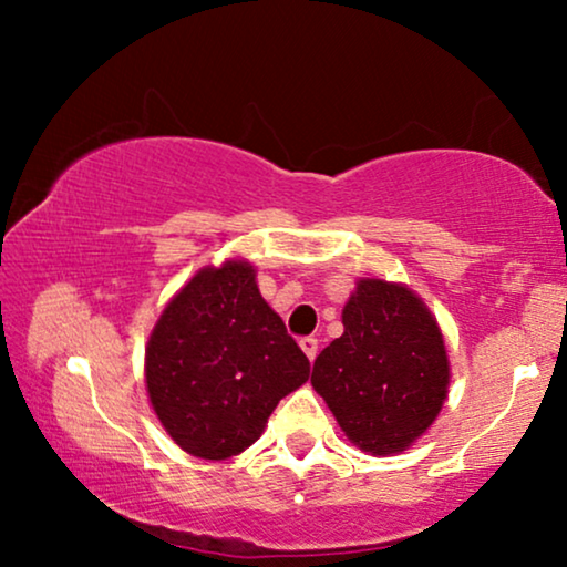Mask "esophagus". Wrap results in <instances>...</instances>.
<instances>
[{
    "label": "esophagus",
    "mask_w": 567,
    "mask_h": 567,
    "mask_svg": "<svg viewBox=\"0 0 567 567\" xmlns=\"http://www.w3.org/2000/svg\"><path fill=\"white\" fill-rule=\"evenodd\" d=\"M299 346H301V351L307 353V359H309V361H315L317 351H320V343H317V338H312V336L301 338V340H299Z\"/></svg>",
    "instance_id": "34e87169"
}]
</instances>
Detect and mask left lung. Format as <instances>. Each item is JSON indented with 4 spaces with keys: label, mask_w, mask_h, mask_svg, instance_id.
Listing matches in <instances>:
<instances>
[{
    "label": "left lung",
    "mask_w": 567,
    "mask_h": 567,
    "mask_svg": "<svg viewBox=\"0 0 567 567\" xmlns=\"http://www.w3.org/2000/svg\"><path fill=\"white\" fill-rule=\"evenodd\" d=\"M343 328L315 359L312 386L355 446L379 456L402 452L446 400L439 324L405 286L367 278L348 299Z\"/></svg>",
    "instance_id": "obj_1"
}]
</instances>
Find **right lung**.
<instances>
[{
    "label": "right lung",
    "mask_w": 567,
    "mask_h": 567,
    "mask_svg": "<svg viewBox=\"0 0 567 567\" xmlns=\"http://www.w3.org/2000/svg\"><path fill=\"white\" fill-rule=\"evenodd\" d=\"M309 359L243 260L204 268L169 301L146 346V390L181 449L229 460L252 446Z\"/></svg>",
    "instance_id": "obj_1"
}]
</instances>
